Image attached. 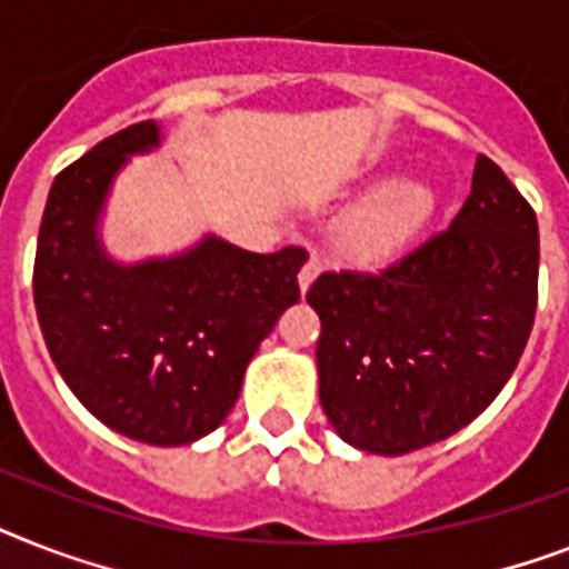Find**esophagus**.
Returning <instances> with one entry per match:
<instances>
[{"instance_id": "esophagus-1", "label": "esophagus", "mask_w": 569, "mask_h": 569, "mask_svg": "<svg viewBox=\"0 0 569 569\" xmlns=\"http://www.w3.org/2000/svg\"><path fill=\"white\" fill-rule=\"evenodd\" d=\"M318 274H321V260H318L316 253L309 257L307 262H303V269L298 271V286H300V292L307 295L309 292V286L316 283Z\"/></svg>"}]
</instances>
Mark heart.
Returning <instances> with one entry per match:
<instances>
[{"label":"heart","mask_w":569,"mask_h":569,"mask_svg":"<svg viewBox=\"0 0 569 569\" xmlns=\"http://www.w3.org/2000/svg\"><path fill=\"white\" fill-rule=\"evenodd\" d=\"M438 210L436 189L400 178L362 198L336 228L339 251L359 266H380L409 248Z\"/></svg>","instance_id":"heart-1"}]
</instances>
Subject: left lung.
I'll list each match as a JSON object with an SVG mask.
<instances>
[{
  "mask_svg": "<svg viewBox=\"0 0 569 569\" xmlns=\"http://www.w3.org/2000/svg\"><path fill=\"white\" fill-rule=\"evenodd\" d=\"M538 257L532 207L479 154L450 230L382 274L318 277V397L341 441L403 456L479 418L532 332Z\"/></svg>",
  "mask_w": 569,
  "mask_h": 569,
  "instance_id": "left-lung-1",
  "label": "left lung"
}]
</instances>
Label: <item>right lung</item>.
<instances>
[{
	"instance_id": "add662e5",
	"label": "right lung",
	"mask_w": 569,
	"mask_h": 569,
	"mask_svg": "<svg viewBox=\"0 0 569 569\" xmlns=\"http://www.w3.org/2000/svg\"><path fill=\"white\" fill-rule=\"evenodd\" d=\"M160 142L157 122L131 124L54 178L37 237L34 307L87 412L142 445L180 447L230 415L260 341L298 303L307 253H251L207 233L172 257H110L101 216L113 180Z\"/></svg>"
}]
</instances>
